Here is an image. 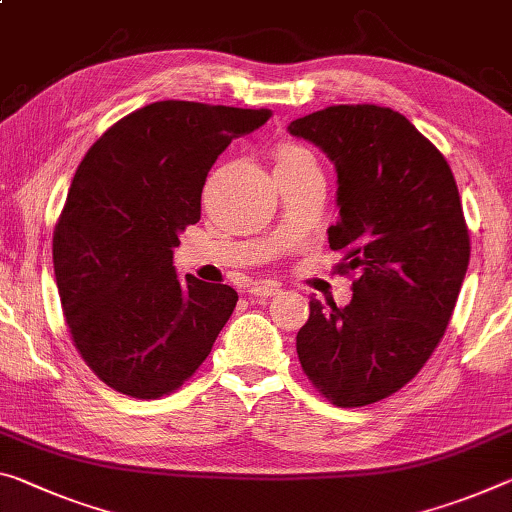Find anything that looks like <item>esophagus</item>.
Returning a JSON list of instances; mask_svg holds the SVG:
<instances>
[{
    "label": "esophagus",
    "instance_id": "obj_1",
    "mask_svg": "<svg viewBox=\"0 0 512 512\" xmlns=\"http://www.w3.org/2000/svg\"><path fill=\"white\" fill-rule=\"evenodd\" d=\"M280 291V285H273V282H259V285H253L248 289L250 296L257 298H271Z\"/></svg>",
    "mask_w": 512,
    "mask_h": 512
}]
</instances>
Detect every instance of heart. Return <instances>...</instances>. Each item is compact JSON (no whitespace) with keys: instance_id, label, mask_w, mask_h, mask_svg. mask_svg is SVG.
Segmentation results:
<instances>
[{"instance_id":"b5f03b06","label":"heart","mask_w":512,"mask_h":512,"mask_svg":"<svg viewBox=\"0 0 512 512\" xmlns=\"http://www.w3.org/2000/svg\"><path fill=\"white\" fill-rule=\"evenodd\" d=\"M307 161H314L312 152L300 148V145H294V143L280 145L278 152H275V168L298 166V164H307Z\"/></svg>"}]
</instances>
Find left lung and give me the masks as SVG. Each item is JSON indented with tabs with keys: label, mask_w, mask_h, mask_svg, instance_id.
Wrapping results in <instances>:
<instances>
[{
	"label": "left lung",
	"mask_w": 512,
	"mask_h": 512,
	"mask_svg": "<svg viewBox=\"0 0 512 512\" xmlns=\"http://www.w3.org/2000/svg\"><path fill=\"white\" fill-rule=\"evenodd\" d=\"M291 136L337 170L339 271H358L346 307L310 300L296 351L305 376L339 408L387 399L440 344L469 264L458 186L442 152L399 111L337 104L298 118Z\"/></svg>",
	"instance_id": "left-lung-1"
}]
</instances>
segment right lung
<instances>
[{
    "instance_id": "right-lung-1",
    "label": "right lung",
    "mask_w": 512,
    "mask_h": 512,
    "mask_svg": "<svg viewBox=\"0 0 512 512\" xmlns=\"http://www.w3.org/2000/svg\"><path fill=\"white\" fill-rule=\"evenodd\" d=\"M269 109L166 100L129 113L81 159L52 255L72 342L102 383L159 399L191 378L237 291L177 278L173 248L200 221L207 173Z\"/></svg>"
}]
</instances>
